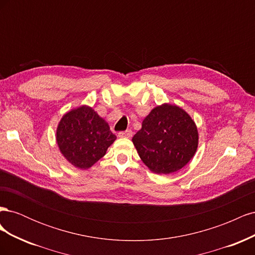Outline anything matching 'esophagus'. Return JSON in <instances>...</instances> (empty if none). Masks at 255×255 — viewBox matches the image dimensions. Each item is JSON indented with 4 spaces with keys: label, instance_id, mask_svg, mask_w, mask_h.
<instances>
[{
    "label": "esophagus",
    "instance_id": "1",
    "mask_svg": "<svg viewBox=\"0 0 255 255\" xmlns=\"http://www.w3.org/2000/svg\"><path fill=\"white\" fill-rule=\"evenodd\" d=\"M119 137H126V138H130L133 136L132 129H127V130H121V132L118 133Z\"/></svg>",
    "mask_w": 255,
    "mask_h": 255
}]
</instances>
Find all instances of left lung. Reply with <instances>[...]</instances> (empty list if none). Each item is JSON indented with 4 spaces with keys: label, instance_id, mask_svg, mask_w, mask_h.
<instances>
[{
    "label": "left lung",
    "instance_id": "1",
    "mask_svg": "<svg viewBox=\"0 0 255 255\" xmlns=\"http://www.w3.org/2000/svg\"><path fill=\"white\" fill-rule=\"evenodd\" d=\"M132 140L150 170L168 174L180 170L195 155L198 130L186 112L164 104L146 116Z\"/></svg>",
    "mask_w": 255,
    "mask_h": 255
}]
</instances>
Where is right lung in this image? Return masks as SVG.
<instances>
[{
  "mask_svg": "<svg viewBox=\"0 0 255 255\" xmlns=\"http://www.w3.org/2000/svg\"><path fill=\"white\" fill-rule=\"evenodd\" d=\"M116 138L109 125L88 106L66 114L56 132L60 152L81 169H87L102 158Z\"/></svg>",
  "mask_w": 255,
  "mask_h": 255,
  "instance_id": "obj_1",
  "label": "right lung"
}]
</instances>
